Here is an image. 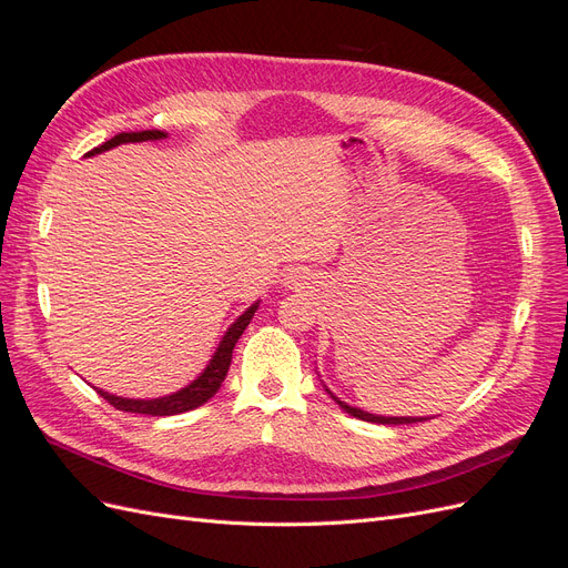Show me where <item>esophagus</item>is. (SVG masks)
<instances>
[{
    "label": "esophagus",
    "mask_w": 568,
    "mask_h": 568,
    "mask_svg": "<svg viewBox=\"0 0 568 568\" xmlns=\"http://www.w3.org/2000/svg\"><path fill=\"white\" fill-rule=\"evenodd\" d=\"M286 280H288V282H286V284H294V286H298V284H301V282H303V277H301V274H298V272H291V274H288V277H286Z\"/></svg>",
    "instance_id": "obj_1"
}]
</instances>
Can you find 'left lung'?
Here are the masks:
<instances>
[{
    "label": "left lung",
    "mask_w": 568,
    "mask_h": 568,
    "mask_svg": "<svg viewBox=\"0 0 568 568\" xmlns=\"http://www.w3.org/2000/svg\"><path fill=\"white\" fill-rule=\"evenodd\" d=\"M326 393L332 395V398L338 403L341 409H346L348 415L363 419V422H372V424H415V422H426L424 417H382V415H369V412H365V409H357V407H351V405H346L343 400H338L329 388H326Z\"/></svg>",
    "instance_id": "obj_1"
}]
</instances>
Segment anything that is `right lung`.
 <instances>
[{
  "label": "right lung",
  "instance_id": "right-lung-1",
  "mask_svg": "<svg viewBox=\"0 0 568 568\" xmlns=\"http://www.w3.org/2000/svg\"><path fill=\"white\" fill-rule=\"evenodd\" d=\"M165 132L163 130H142V132H120L115 136H111L109 142H104L101 146L88 151V156H94V153H101V151H109L118 144H134V142H153V140H165ZM257 311V303H253L248 311L239 317L230 329L225 332V336H222L220 346L213 355V359L209 363V367H205L201 372V376H196V379L184 386L182 390L173 393V395H163V398H151V400H134V398H120V395H111L106 390H99L97 393L104 398L109 405H113L115 409H123V412H134V415H151V417H170V415H182V412H189L194 409L203 403H209L213 395L217 393V388L222 386V382H225L227 376V369L232 365V351L236 346L239 336L244 334V329L248 326V322L253 320Z\"/></svg>",
  "mask_w": 568,
  "mask_h": 568
}]
</instances>
